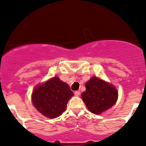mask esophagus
<instances>
[{"instance_id": "obj_1", "label": "esophagus", "mask_w": 146, "mask_h": 146, "mask_svg": "<svg viewBox=\"0 0 146 146\" xmlns=\"http://www.w3.org/2000/svg\"><path fill=\"white\" fill-rule=\"evenodd\" d=\"M80 95V91H78V90H77V91H75V96H79V95Z\"/></svg>"}]
</instances>
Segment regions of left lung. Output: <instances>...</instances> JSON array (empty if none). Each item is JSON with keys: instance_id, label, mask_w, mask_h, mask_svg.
<instances>
[{"instance_id": "left-lung-1", "label": "left lung", "mask_w": 146, "mask_h": 146, "mask_svg": "<svg viewBox=\"0 0 146 146\" xmlns=\"http://www.w3.org/2000/svg\"><path fill=\"white\" fill-rule=\"evenodd\" d=\"M85 86L86 90L82 94V98L92 113H103L116 103L117 89L101 79L93 77Z\"/></svg>"}]
</instances>
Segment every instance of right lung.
<instances>
[{
  "label": "right lung",
  "mask_w": 146,
  "mask_h": 146,
  "mask_svg": "<svg viewBox=\"0 0 146 146\" xmlns=\"http://www.w3.org/2000/svg\"><path fill=\"white\" fill-rule=\"evenodd\" d=\"M73 93L67 84L54 77L36 87L32 94V102L36 109L48 118H56L65 111Z\"/></svg>",
  "instance_id": "add662e5"
}]
</instances>
